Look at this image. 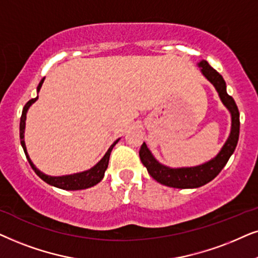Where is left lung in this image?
I'll return each instance as SVG.
<instances>
[{
  "label": "left lung",
  "instance_id": "obj_1",
  "mask_svg": "<svg viewBox=\"0 0 258 258\" xmlns=\"http://www.w3.org/2000/svg\"><path fill=\"white\" fill-rule=\"evenodd\" d=\"M199 67L202 68V73L204 77L215 86L217 89L219 98L223 104L226 106L231 113V132L224 146L222 147L221 152L214 159L208 161L203 165L195 167H183V169H170V167L161 165L154 159L152 153L147 149L146 144L143 143L139 150V157L144 166L149 171L150 176L156 179L158 183L166 185L170 187L176 188H195L202 185H205L211 181L223 167L228 163L229 158L235 151L239 137V112L237 105L232 97L226 93V85L224 79L217 71L214 70L207 61L203 60L199 62Z\"/></svg>",
  "mask_w": 258,
  "mask_h": 258
}]
</instances>
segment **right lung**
<instances>
[{"label":"right lung","instance_id":"1","mask_svg":"<svg viewBox=\"0 0 258 258\" xmlns=\"http://www.w3.org/2000/svg\"><path fill=\"white\" fill-rule=\"evenodd\" d=\"M43 81H44V79H42V80L40 81L39 86H37V92L40 91V88H41V86H42ZM37 98H39V97L30 99V100L25 105V107H23V111H22L21 120H20V139H21V145L23 147V151H25V153H26L27 159H28L30 166H32V169L35 171V173L37 174V176H39L42 180L46 181L47 184L53 185V186H55V187L62 188V190H84V188H88L91 186H94L95 184H98L99 181H100L102 178H104L105 171L108 166L109 156H111L113 147H114L115 144L119 142V139L115 140V142L112 144L107 152H106L104 158H102V159L99 161V163L95 165L94 167H92L91 170L85 171V172L70 174V176H62V177L47 176V174L42 173L41 171H39L35 166H34V164L32 163V160H30L28 153H27L26 144H25V140H23V138H25V126H26L27 111H28L29 106L32 105L33 102H35L37 100Z\"/></svg>","mask_w":258,"mask_h":258}]
</instances>
